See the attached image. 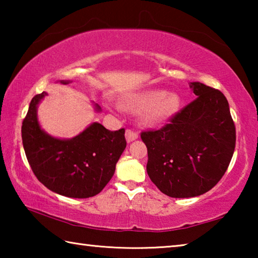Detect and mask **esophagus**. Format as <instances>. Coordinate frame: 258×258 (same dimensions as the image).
Segmentation results:
<instances>
[{"label":"esophagus","mask_w":258,"mask_h":258,"mask_svg":"<svg viewBox=\"0 0 258 258\" xmlns=\"http://www.w3.org/2000/svg\"><path fill=\"white\" fill-rule=\"evenodd\" d=\"M125 138H126V141L130 143V142L134 141V140H137L139 138V134L133 132V131H131V130H126Z\"/></svg>","instance_id":"obj_1"}]
</instances>
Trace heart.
I'll list each match as a JSON object with an SVG mask.
<instances>
[{
	"label": "heart",
	"mask_w": 258,
	"mask_h": 258,
	"mask_svg": "<svg viewBox=\"0 0 258 258\" xmlns=\"http://www.w3.org/2000/svg\"><path fill=\"white\" fill-rule=\"evenodd\" d=\"M119 106L133 113L142 111V123L154 127L166 123L176 115L181 107V99L174 92L149 89L124 95L119 100Z\"/></svg>",
	"instance_id": "heart-1"
}]
</instances>
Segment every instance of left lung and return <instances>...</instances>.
Wrapping results in <instances>:
<instances>
[{"mask_svg":"<svg viewBox=\"0 0 258 258\" xmlns=\"http://www.w3.org/2000/svg\"><path fill=\"white\" fill-rule=\"evenodd\" d=\"M197 98L158 131L141 133L148 149L147 172L173 198L204 195L228 169L235 147L229 102L221 91L190 83Z\"/></svg>","mask_w":258,"mask_h":258,"instance_id":"obj_1","label":"left lung"}]
</instances>
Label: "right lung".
I'll return each instance as SVG.
<instances>
[{"label":"right lung","instance_id":"add662e5","mask_svg":"<svg viewBox=\"0 0 258 258\" xmlns=\"http://www.w3.org/2000/svg\"><path fill=\"white\" fill-rule=\"evenodd\" d=\"M67 85L71 81H60ZM46 93L35 95L21 126L26 157L35 176L55 194L89 198L101 192L126 148L125 130L115 132L94 121L72 139L52 137L41 127L37 107ZM94 110L101 108L94 103Z\"/></svg>","mask_w":258,"mask_h":258}]
</instances>
